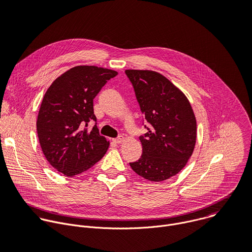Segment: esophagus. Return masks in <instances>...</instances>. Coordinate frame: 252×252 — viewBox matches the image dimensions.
Segmentation results:
<instances>
[{
  "mask_svg": "<svg viewBox=\"0 0 252 252\" xmlns=\"http://www.w3.org/2000/svg\"><path fill=\"white\" fill-rule=\"evenodd\" d=\"M113 141H114V142H116V143H119V145H120V143H122V142L124 141V136H122V135H121V136H119L118 138H114V139H113Z\"/></svg>",
  "mask_w": 252,
  "mask_h": 252,
  "instance_id": "obj_1",
  "label": "esophagus"
}]
</instances>
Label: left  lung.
Listing matches in <instances>:
<instances>
[{
    "label": "left lung",
    "mask_w": 252,
    "mask_h": 252,
    "mask_svg": "<svg viewBox=\"0 0 252 252\" xmlns=\"http://www.w3.org/2000/svg\"><path fill=\"white\" fill-rule=\"evenodd\" d=\"M140 111L150 124L139 136L142 155L129 162L151 182H162L188 163L196 141V120L189 100L168 79L149 69H126Z\"/></svg>",
    "instance_id": "obj_1"
}]
</instances>
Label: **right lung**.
Wrapping results in <instances>:
<instances>
[{"instance_id":"right-lung-1","label":"right lung","mask_w":252,"mask_h":252,"mask_svg":"<svg viewBox=\"0 0 252 252\" xmlns=\"http://www.w3.org/2000/svg\"><path fill=\"white\" fill-rule=\"evenodd\" d=\"M118 71L95 65H77L57 78L46 92L37 120L43 154L49 163L66 176L80 174L96 163L110 141L91 121L94 98Z\"/></svg>"}]
</instances>
